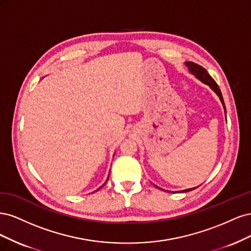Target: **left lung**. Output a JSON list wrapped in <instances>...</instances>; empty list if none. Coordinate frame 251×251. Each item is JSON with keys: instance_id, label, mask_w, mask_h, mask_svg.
Segmentation results:
<instances>
[{"instance_id": "left-lung-1", "label": "left lung", "mask_w": 251, "mask_h": 251, "mask_svg": "<svg viewBox=\"0 0 251 251\" xmlns=\"http://www.w3.org/2000/svg\"><path fill=\"white\" fill-rule=\"evenodd\" d=\"M185 66L188 67V69L191 73H193V74L195 75L199 80H201L202 82L207 84L218 96H219V98H220V100L223 104V106H224V109H225V104H224V101H223V97H222L220 88H219V86H218V84L216 83L215 80L211 77V75L208 74L207 71L204 68H202L201 66H199V64L195 63V62H191V61L185 62ZM192 190H194V188L184 190L182 192H189V191H192Z\"/></svg>"}]
</instances>
